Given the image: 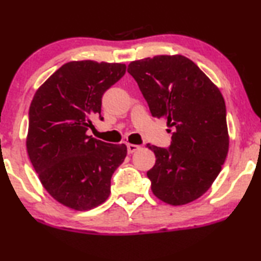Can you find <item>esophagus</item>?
Here are the masks:
<instances>
[{
  "instance_id": "obj_1",
  "label": "esophagus",
  "mask_w": 261,
  "mask_h": 261,
  "mask_svg": "<svg viewBox=\"0 0 261 261\" xmlns=\"http://www.w3.org/2000/svg\"><path fill=\"white\" fill-rule=\"evenodd\" d=\"M141 149V145H136V144H127V152L132 153L135 151H137V150Z\"/></svg>"
}]
</instances>
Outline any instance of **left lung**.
<instances>
[{"label":"left lung","mask_w":261,"mask_h":261,"mask_svg":"<svg viewBox=\"0 0 261 261\" xmlns=\"http://www.w3.org/2000/svg\"><path fill=\"white\" fill-rule=\"evenodd\" d=\"M153 117L172 127L169 148L150 145L156 163L146 172L160 200L181 205L199 199L221 171L228 152L226 104L220 90L190 59L157 56L132 61Z\"/></svg>","instance_id":"8db88e82"}]
</instances>
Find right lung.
<instances>
[{"mask_svg":"<svg viewBox=\"0 0 261 261\" xmlns=\"http://www.w3.org/2000/svg\"><path fill=\"white\" fill-rule=\"evenodd\" d=\"M125 71L124 64L67 62L33 98L28 156L45 189L66 207L90 211L111 193V177L124 162L126 146L99 141L86 132L94 127V117L102 120V94Z\"/></svg>","mask_w":261,"mask_h":261,"instance_id":"1","label":"right lung"}]
</instances>
